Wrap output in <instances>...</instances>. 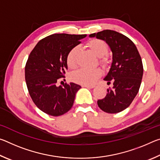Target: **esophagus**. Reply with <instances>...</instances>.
I'll list each match as a JSON object with an SVG mask.
<instances>
[{
    "label": "esophagus",
    "instance_id": "obj_1",
    "mask_svg": "<svg viewBox=\"0 0 160 160\" xmlns=\"http://www.w3.org/2000/svg\"><path fill=\"white\" fill-rule=\"evenodd\" d=\"M82 86L85 87V88H94V87H95L93 85H83Z\"/></svg>",
    "mask_w": 160,
    "mask_h": 160
}]
</instances>
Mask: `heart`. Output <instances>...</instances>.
Returning a JSON list of instances; mask_svg holds the SVG:
<instances>
[{"label":"heart","mask_w":160,"mask_h":160,"mask_svg":"<svg viewBox=\"0 0 160 160\" xmlns=\"http://www.w3.org/2000/svg\"><path fill=\"white\" fill-rule=\"evenodd\" d=\"M86 47L99 58V63L102 66L109 63L110 58L107 51L109 46L107 42L102 39H94L87 43ZM79 48L74 47L70 49L66 56V64L70 69H75L78 66V55ZM102 70L98 68L92 69L82 68L77 70L71 75V80L73 82L82 85H92L101 76Z\"/></svg>","instance_id":"heart-1"}]
</instances>
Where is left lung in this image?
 I'll use <instances>...</instances> for the list:
<instances>
[{
	"label": "left lung",
	"mask_w": 160,
	"mask_h": 160,
	"mask_svg": "<svg viewBox=\"0 0 160 160\" xmlns=\"http://www.w3.org/2000/svg\"><path fill=\"white\" fill-rule=\"evenodd\" d=\"M90 37L104 40L113 53L112 67L104 79L112 82L113 88L107 89L106 97L97 104L107 113L122 112L131 104L141 85L143 66L140 53L128 37L116 31L106 29Z\"/></svg>",
	"instance_id": "8db88e82"
}]
</instances>
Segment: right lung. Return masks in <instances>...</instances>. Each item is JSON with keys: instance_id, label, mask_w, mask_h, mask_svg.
<instances>
[{"instance_id": "add662e5", "label": "right lung", "mask_w": 160, "mask_h": 160, "mask_svg": "<svg viewBox=\"0 0 160 160\" xmlns=\"http://www.w3.org/2000/svg\"><path fill=\"white\" fill-rule=\"evenodd\" d=\"M86 36L53 34L40 40L31 51L25 65L26 84L32 101L43 112L58 116L73 105L81 87L73 82L57 86V82L66 78L68 51Z\"/></svg>"}]
</instances>
